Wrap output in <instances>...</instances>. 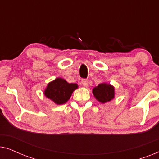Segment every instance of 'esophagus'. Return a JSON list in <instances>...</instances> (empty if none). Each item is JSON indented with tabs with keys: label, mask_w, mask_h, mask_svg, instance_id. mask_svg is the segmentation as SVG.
Returning a JSON list of instances; mask_svg holds the SVG:
<instances>
[{
	"label": "esophagus",
	"mask_w": 159,
	"mask_h": 159,
	"mask_svg": "<svg viewBox=\"0 0 159 159\" xmlns=\"http://www.w3.org/2000/svg\"><path fill=\"white\" fill-rule=\"evenodd\" d=\"M81 84L84 87H88V80L82 79L81 81Z\"/></svg>",
	"instance_id": "1"
}]
</instances>
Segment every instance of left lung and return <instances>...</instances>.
Here are the masks:
<instances>
[{
	"instance_id": "obj_1",
	"label": "left lung",
	"mask_w": 159,
	"mask_h": 159,
	"mask_svg": "<svg viewBox=\"0 0 159 159\" xmlns=\"http://www.w3.org/2000/svg\"><path fill=\"white\" fill-rule=\"evenodd\" d=\"M93 93L98 101L104 103L114 98V88L111 84L102 83L93 89Z\"/></svg>"
}]
</instances>
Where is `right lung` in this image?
I'll list each match as a JSON object with an SVG mask.
<instances>
[{
    "label": "right lung",
    "mask_w": 159,
    "mask_h": 159,
    "mask_svg": "<svg viewBox=\"0 0 159 159\" xmlns=\"http://www.w3.org/2000/svg\"><path fill=\"white\" fill-rule=\"evenodd\" d=\"M77 88V84H69L64 79L57 78L48 84L44 94L54 103L60 105L67 102L70 98L73 91Z\"/></svg>",
    "instance_id": "1"
}]
</instances>
